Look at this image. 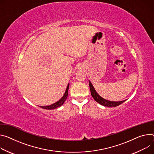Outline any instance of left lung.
Wrapping results in <instances>:
<instances>
[{
	"mask_svg": "<svg viewBox=\"0 0 154 154\" xmlns=\"http://www.w3.org/2000/svg\"><path fill=\"white\" fill-rule=\"evenodd\" d=\"M89 86H90V91H91V94L92 97H93V99L97 103H98L101 105H103V106H106V107H116L117 106H119L120 104H121L122 103H123V102H125L126 101V100H124V101H121L117 102V101H110L106 100L103 98L102 97H101L98 94L96 93V90H94L90 81H89Z\"/></svg>",
	"mask_w": 154,
	"mask_h": 154,
	"instance_id": "obj_1",
	"label": "left lung"
}]
</instances>
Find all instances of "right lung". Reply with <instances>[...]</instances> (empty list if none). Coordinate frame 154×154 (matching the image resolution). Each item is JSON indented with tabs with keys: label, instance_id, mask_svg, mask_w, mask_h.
<instances>
[{
	"label": "right lung",
	"instance_id": "obj_1",
	"mask_svg": "<svg viewBox=\"0 0 154 154\" xmlns=\"http://www.w3.org/2000/svg\"><path fill=\"white\" fill-rule=\"evenodd\" d=\"M69 84H68L67 87V88L66 90V91H65V93L64 94V96L61 97V100H60L58 101H57V103H55L51 105H50V106H40V107L43 108V109H48V110H51V109H54L56 108H57L61 106H62L64 103L65 102V101L67 99V95H68V90H69Z\"/></svg>",
	"mask_w": 154,
	"mask_h": 154
}]
</instances>
